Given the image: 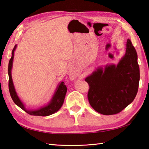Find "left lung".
Here are the masks:
<instances>
[{"instance_id":"8db88e82","label":"left lung","mask_w":149,"mask_h":149,"mask_svg":"<svg viewBox=\"0 0 149 149\" xmlns=\"http://www.w3.org/2000/svg\"><path fill=\"white\" fill-rule=\"evenodd\" d=\"M139 79L137 52L132 41L127 39L125 54L117 65L97 69L85 79L89 86V104L103 115L120 113L134 100Z\"/></svg>"}]
</instances>
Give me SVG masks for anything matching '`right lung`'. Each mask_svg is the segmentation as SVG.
<instances>
[{
  "label": "right lung",
  "mask_w": 149,
  "mask_h": 149,
  "mask_svg": "<svg viewBox=\"0 0 149 149\" xmlns=\"http://www.w3.org/2000/svg\"><path fill=\"white\" fill-rule=\"evenodd\" d=\"M16 47L15 46L14 49L12 50V57L9 60L8 63V77H9V81H8V88L10 94L12 97V100H13L14 102L17 106H18L19 108H21L22 110H24L25 112H27V114L32 116H50L52 114H54L58 110L63 104L64 100L65 99V96L67 92V87L64 85V82H61L59 86L58 87L57 89L55 92L54 95L52 97L51 100V102L49 103L46 107H44L37 110H27L24 104H22L21 100L19 99L18 97L17 96L16 91H15L14 87L13 85V82H12V76H11V70L12 66V61H13L14 58V52L15 49H16Z\"/></svg>",
  "instance_id": "right-lung-1"
}]
</instances>
